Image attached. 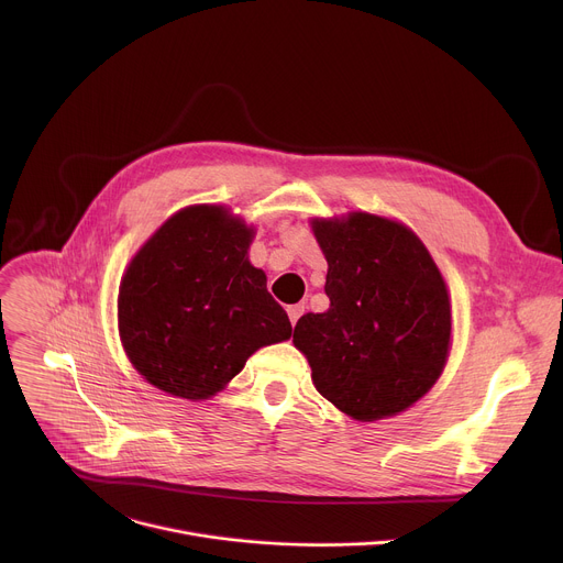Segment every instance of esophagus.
Instances as JSON below:
<instances>
[{
	"mask_svg": "<svg viewBox=\"0 0 563 563\" xmlns=\"http://www.w3.org/2000/svg\"><path fill=\"white\" fill-rule=\"evenodd\" d=\"M287 313H289V320H291V325H296L298 323V318L305 313V305H289L287 307Z\"/></svg>",
	"mask_w": 563,
	"mask_h": 563,
	"instance_id": "1",
	"label": "esophagus"
}]
</instances>
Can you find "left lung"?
I'll return each instance as SVG.
<instances>
[{
	"label": "left lung",
	"mask_w": 563,
	"mask_h": 563,
	"mask_svg": "<svg viewBox=\"0 0 563 563\" xmlns=\"http://www.w3.org/2000/svg\"><path fill=\"white\" fill-rule=\"evenodd\" d=\"M330 309L305 313L294 345L316 389L356 421L404 412L443 372L452 313L445 283L404 224L350 213L316 220Z\"/></svg>",
	"instance_id": "left-lung-1"
}]
</instances>
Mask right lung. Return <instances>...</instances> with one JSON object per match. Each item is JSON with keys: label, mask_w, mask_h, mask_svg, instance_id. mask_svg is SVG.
<instances>
[{"label": "right lung", "mask_w": 563, "mask_h": 563, "mask_svg": "<svg viewBox=\"0 0 563 563\" xmlns=\"http://www.w3.org/2000/svg\"><path fill=\"white\" fill-rule=\"evenodd\" d=\"M252 235L222 207H187L131 261L118 298L120 339L151 385L209 398L256 350L291 336L263 269L247 261Z\"/></svg>", "instance_id": "1"}]
</instances>
